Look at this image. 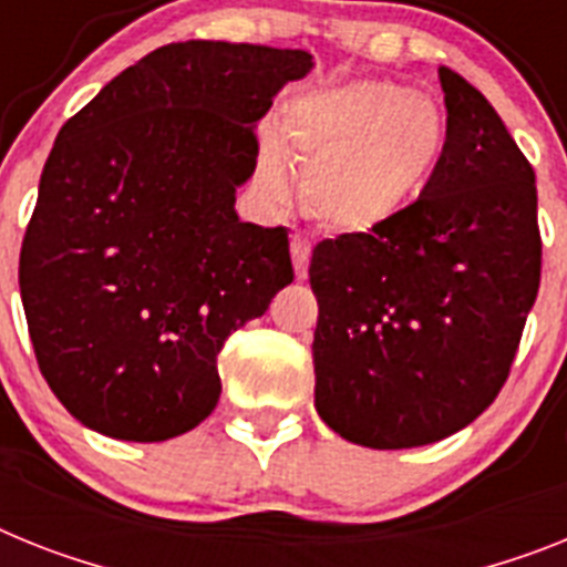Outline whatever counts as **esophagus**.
I'll return each mask as SVG.
<instances>
[{
    "label": "esophagus",
    "mask_w": 567,
    "mask_h": 567,
    "mask_svg": "<svg viewBox=\"0 0 567 567\" xmlns=\"http://www.w3.org/2000/svg\"><path fill=\"white\" fill-rule=\"evenodd\" d=\"M291 256H293V270H297V279H306L308 261H311V239H308V236H302V233H293Z\"/></svg>",
    "instance_id": "obj_1"
}]
</instances>
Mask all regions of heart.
I'll list each match as a JSON object with an SVG mask.
<instances>
[{"mask_svg":"<svg viewBox=\"0 0 567 567\" xmlns=\"http://www.w3.org/2000/svg\"><path fill=\"white\" fill-rule=\"evenodd\" d=\"M444 146V114L430 97L389 80L328 85L285 106L282 132L261 130L256 187L268 202H288L293 164L317 221L365 233L415 202Z\"/></svg>","mask_w":567,"mask_h":567,"instance_id":"obj_1","label":"heart"}]
</instances>
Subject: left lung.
<instances>
[{"label":"left lung","instance_id":"obj_1","mask_svg":"<svg viewBox=\"0 0 567 567\" xmlns=\"http://www.w3.org/2000/svg\"><path fill=\"white\" fill-rule=\"evenodd\" d=\"M446 146L386 225L322 239L313 403L360 446L406 450L464 430L502 392L542 279L536 175L475 85L437 69Z\"/></svg>","mask_w":567,"mask_h":567}]
</instances>
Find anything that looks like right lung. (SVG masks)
Here are the masks:
<instances>
[{
    "label": "right lung",
    "mask_w": 567,
    "mask_h": 567,
    "mask_svg": "<svg viewBox=\"0 0 567 567\" xmlns=\"http://www.w3.org/2000/svg\"><path fill=\"white\" fill-rule=\"evenodd\" d=\"M311 54L169 42L63 123L19 250L42 378L117 441H166L210 415L218 351L293 282L285 227L239 221L256 123Z\"/></svg>",
    "instance_id": "obj_1"
}]
</instances>
